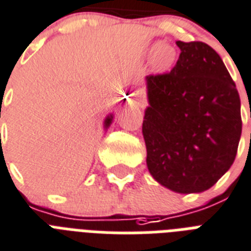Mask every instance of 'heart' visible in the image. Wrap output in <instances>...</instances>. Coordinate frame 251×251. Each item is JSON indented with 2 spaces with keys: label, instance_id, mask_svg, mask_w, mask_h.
<instances>
[{
  "label": "heart",
  "instance_id": "obj_1",
  "mask_svg": "<svg viewBox=\"0 0 251 251\" xmlns=\"http://www.w3.org/2000/svg\"><path fill=\"white\" fill-rule=\"evenodd\" d=\"M152 51V57H151V64L152 69L156 73H165L176 63V50L170 44V43H154L151 47Z\"/></svg>",
  "mask_w": 251,
  "mask_h": 251
}]
</instances>
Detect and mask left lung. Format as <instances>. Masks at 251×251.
Wrapping results in <instances>:
<instances>
[{"label": "left lung", "instance_id": "1", "mask_svg": "<svg viewBox=\"0 0 251 251\" xmlns=\"http://www.w3.org/2000/svg\"><path fill=\"white\" fill-rule=\"evenodd\" d=\"M176 46L180 55L173 71L145 77L147 166L161 186L199 194L212 187L236 158L241 100L213 48L180 40Z\"/></svg>", "mask_w": 251, "mask_h": 251}]
</instances>
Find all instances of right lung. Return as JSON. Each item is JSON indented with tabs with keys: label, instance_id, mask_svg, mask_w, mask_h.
Instances as JSON below:
<instances>
[{
	"label": "right lung",
	"instance_id": "1",
	"mask_svg": "<svg viewBox=\"0 0 251 251\" xmlns=\"http://www.w3.org/2000/svg\"><path fill=\"white\" fill-rule=\"evenodd\" d=\"M112 122H114V114H108L107 116H106V119H104V122H103V129H104V132L107 131L108 128H110V126H111L112 124Z\"/></svg>",
	"mask_w": 251,
	"mask_h": 251
}]
</instances>
